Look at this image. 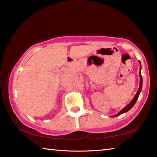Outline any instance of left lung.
Instances as JSON below:
<instances>
[{"label": "left lung", "mask_w": 157, "mask_h": 157, "mask_svg": "<svg viewBox=\"0 0 157 157\" xmlns=\"http://www.w3.org/2000/svg\"><path fill=\"white\" fill-rule=\"evenodd\" d=\"M139 63H140V72H139V75H140V84H139V90H138V91L136 93V94L135 96L134 97V98H133V100L131 101V102L129 103V104L128 105H127L125 107L123 108V109H122L120 112H119L117 115H116L114 117H116V116H120L121 114L123 113H125L127 112V111H128L130 109H132L133 106H134L135 105V103H136V100H138V98H139V94L140 91H141V89H142V84H143V78H142V75H141V73H140V70H141V65H140V62L139 61Z\"/></svg>", "instance_id": "left-lung-1"}]
</instances>
